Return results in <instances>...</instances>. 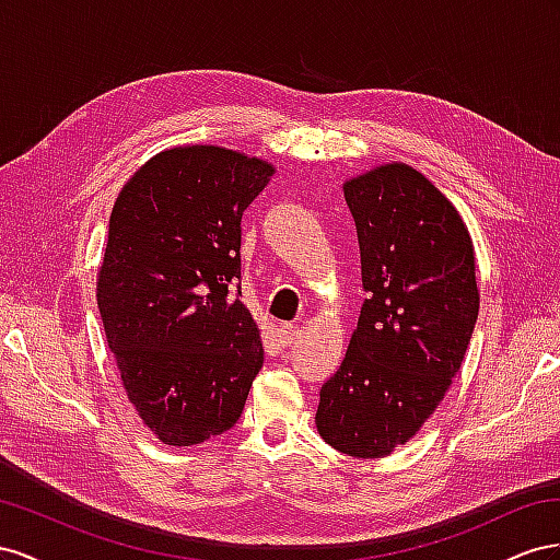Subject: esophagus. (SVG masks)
Here are the masks:
<instances>
[{
    "label": "esophagus",
    "instance_id": "1",
    "mask_svg": "<svg viewBox=\"0 0 560 560\" xmlns=\"http://www.w3.org/2000/svg\"><path fill=\"white\" fill-rule=\"evenodd\" d=\"M279 335H281V342H283V347H291V345L298 340L300 328H298L295 324H283V326L279 328Z\"/></svg>",
    "mask_w": 560,
    "mask_h": 560
}]
</instances>
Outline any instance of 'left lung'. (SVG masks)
Listing matches in <instances>:
<instances>
[{
  "mask_svg": "<svg viewBox=\"0 0 560 560\" xmlns=\"http://www.w3.org/2000/svg\"><path fill=\"white\" fill-rule=\"evenodd\" d=\"M363 300L342 365L322 387L316 429L335 451L385 457L453 385L478 316L474 244L455 206L408 164L345 183Z\"/></svg>",
  "mask_w": 560,
  "mask_h": 560,
  "instance_id": "obj_1",
  "label": "left lung"
}]
</instances>
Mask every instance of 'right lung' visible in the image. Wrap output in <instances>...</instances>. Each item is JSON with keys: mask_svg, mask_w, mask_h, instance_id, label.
Returning <instances> with one entry per match:
<instances>
[{"mask_svg": "<svg viewBox=\"0 0 560 560\" xmlns=\"http://www.w3.org/2000/svg\"><path fill=\"white\" fill-rule=\"evenodd\" d=\"M275 175L258 156L183 145L119 191L98 269V310L126 396L166 445H197L242 418L262 369L238 300L242 215Z\"/></svg>", "mask_w": 560, "mask_h": 560, "instance_id": "right-lung-1", "label": "right lung"}]
</instances>
